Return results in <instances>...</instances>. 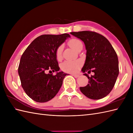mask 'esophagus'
I'll use <instances>...</instances> for the list:
<instances>
[{
	"label": "esophagus",
	"mask_w": 133,
	"mask_h": 133,
	"mask_svg": "<svg viewBox=\"0 0 133 133\" xmlns=\"http://www.w3.org/2000/svg\"><path fill=\"white\" fill-rule=\"evenodd\" d=\"M72 76L74 77V78H78V77L79 76V75H76V74H73Z\"/></svg>",
	"instance_id": "esophagus-1"
}]
</instances>
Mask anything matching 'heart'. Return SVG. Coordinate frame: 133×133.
I'll return each instance as SVG.
<instances>
[{
	"instance_id": "heart-1",
	"label": "heart",
	"mask_w": 133,
	"mask_h": 133,
	"mask_svg": "<svg viewBox=\"0 0 133 133\" xmlns=\"http://www.w3.org/2000/svg\"><path fill=\"white\" fill-rule=\"evenodd\" d=\"M69 46L75 50L78 49L80 45L82 44L79 39L73 38L70 39L68 42ZM62 46L58 47L56 51V58L58 60H60L62 57ZM82 66L81 61H66L61 64V69L63 71L67 72H76L78 71Z\"/></svg>"
}]
</instances>
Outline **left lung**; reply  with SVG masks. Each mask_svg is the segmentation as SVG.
Segmentation results:
<instances>
[{"mask_svg": "<svg viewBox=\"0 0 133 133\" xmlns=\"http://www.w3.org/2000/svg\"><path fill=\"white\" fill-rule=\"evenodd\" d=\"M71 35L84 43L86 59L82 71H92L94 76L88 78V84L80 89L85 96L98 100L108 95L115 85L119 74L118 59L109 41L104 36L91 31L71 32Z\"/></svg>", "mask_w": 133, "mask_h": 133, "instance_id": "obj_1", "label": "left lung"}]
</instances>
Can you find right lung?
Instances as JSON below:
<instances>
[{
	"label": "right lung",
	"mask_w": 133,
	"mask_h": 133,
	"mask_svg": "<svg viewBox=\"0 0 133 133\" xmlns=\"http://www.w3.org/2000/svg\"><path fill=\"white\" fill-rule=\"evenodd\" d=\"M69 34L44 35L37 37L25 50L21 57L18 73L21 86L32 100L45 103L57 94L67 74L59 72L56 51ZM48 70L56 75L46 74Z\"/></svg>",
	"instance_id": "1"
}]
</instances>
